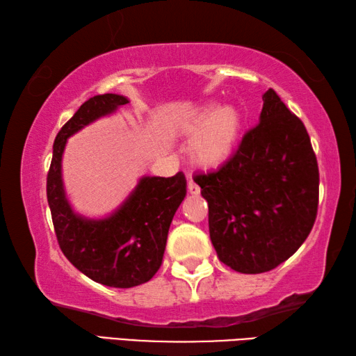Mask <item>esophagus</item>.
Returning a JSON list of instances; mask_svg holds the SVG:
<instances>
[{"mask_svg":"<svg viewBox=\"0 0 356 356\" xmlns=\"http://www.w3.org/2000/svg\"><path fill=\"white\" fill-rule=\"evenodd\" d=\"M188 191L191 193V195H197V193H200V186H197L195 182H193V180H190V182H188Z\"/></svg>","mask_w":356,"mask_h":356,"instance_id":"34e87169","label":"esophagus"}]
</instances>
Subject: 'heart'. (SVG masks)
I'll use <instances>...</instances> for the list:
<instances>
[{"label":"heart","instance_id":"heart-1","mask_svg":"<svg viewBox=\"0 0 356 356\" xmlns=\"http://www.w3.org/2000/svg\"><path fill=\"white\" fill-rule=\"evenodd\" d=\"M242 130V116L236 106L202 105L182 125L185 136H195L190 156L196 165L218 166L232 155Z\"/></svg>","mask_w":356,"mask_h":356}]
</instances>
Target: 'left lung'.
I'll return each mask as SVG.
<instances>
[{
  "instance_id": "left-lung-1",
  "label": "left lung",
  "mask_w": 356,
  "mask_h": 356,
  "mask_svg": "<svg viewBox=\"0 0 356 356\" xmlns=\"http://www.w3.org/2000/svg\"><path fill=\"white\" fill-rule=\"evenodd\" d=\"M259 124L225 165L195 182L209 204L210 240L238 273H264L287 261L314 226L318 168L308 131L273 89Z\"/></svg>"
}]
</instances>
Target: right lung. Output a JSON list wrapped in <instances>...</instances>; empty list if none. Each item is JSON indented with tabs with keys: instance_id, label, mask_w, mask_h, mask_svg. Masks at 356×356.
Here are the masks:
<instances>
[{
	"instance_id": "1",
	"label": "right lung",
	"mask_w": 356,
	"mask_h": 356,
	"mask_svg": "<svg viewBox=\"0 0 356 356\" xmlns=\"http://www.w3.org/2000/svg\"><path fill=\"white\" fill-rule=\"evenodd\" d=\"M129 102L119 94L84 102L56 135L47 176V200L64 256L88 278L119 289L140 286L159 272L172 216L186 195V179L182 172L144 176L113 213L86 218L75 212L65 195L63 154L72 135Z\"/></svg>"
}]
</instances>
